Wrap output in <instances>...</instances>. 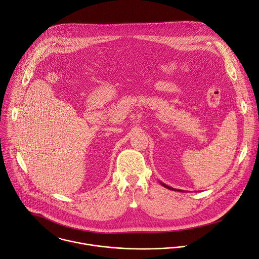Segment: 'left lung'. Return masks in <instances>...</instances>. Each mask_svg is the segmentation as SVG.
<instances>
[{"label":"left lung","mask_w":259,"mask_h":259,"mask_svg":"<svg viewBox=\"0 0 259 259\" xmlns=\"http://www.w3.org/2000/svg\"><path fill=\"white\" fill-rule=\"evenodd\" d=\"M160 184L163 186V187H165V188H167V189H169V190H174V191H181L182 192V190H180V189H176V188H173V187H169V186H167L166 184H164V183H161L160 182Z\"/></svg>","instance_id":"8db88e82"}]
</instances>
